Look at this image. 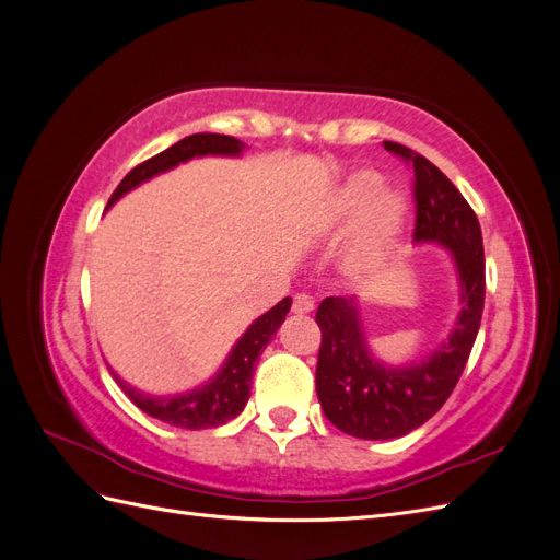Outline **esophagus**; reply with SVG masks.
<instances>
[{"mask_svg": "<svg viewBox=\"0 0 560 560\" xmlns=\"http://www.w3.org/2000/svg\"><path fill=\"white\" fill-rule=\"evenodd\" d=\"M313 308H315V303H313V299H311L308 294H296V296H294V301H292V313L306 315V313H311Z\"/></svg>", "mask_w": 560, "mask_h": 560, "instance_id": "1", "label": "esophagus"}]
</instances>
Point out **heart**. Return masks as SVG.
<instances>
[{
    "instance_id": "b5f03b06",
    "label": "heart",
    "mask_w": 560,
    "mask_h": 560,
    "mask_svg": "<svg viewBox=\"0 0 560 560\" xmlns=\"http://www.w3.org/2000/svg\"><path fill=\"white\" fill-rule=\"evenodd\" d=\"M374 171L352 173L327 202V226L354 228L343 249V268L350 276H371L381 270L401 241L406 198L395 189H381Z\"/></svg>"
}]
</instances>
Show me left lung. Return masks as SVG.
I'll return each mask as SVG.
<instances>
[{"instance_id":"left-lung-1","label":"left lung","mask_w":560,"mask_h":560,"mask_svg":"<svg viewBox=\"0 0 560 560\" xmlns=\"http://www.w3.org/2000/svg\"><path fill=\"white\" fill-rule=\"evenodd\" d=\"M383 147L413 165V241L451 249L460 282V315L448 341L430 358L411 366H387L366 348L358 299L327 296L319 303L317 399L338 430L360 439L404 436L442 409L477 341L486 296L483 238L469 202L425 156L399 142H383Z\"/></svg>"}]
</instances>
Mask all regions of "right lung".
Masks as SVG:
<instances>
[{"label":"right lung","mask_w":560,"mask_h":560,"mask_svg":"<svg viewBox=\"0 0 560 560\" xmlns=\"http://www.w3.org/2000/svg\"><path fill=\"white\" fill-rule=\"evenodd\" d=\"M243 149L245 144L241 140L231 138V135H217V132L189 135V138L167 147L154 159L132 167V171L121 179V184L116 186V191L109 198V206H114L118 198L128 194L130 189H135V186H140L142 182L156 177L165 171H173V167L179 163H186L196 156H241ZM290 306H292V299L284 296L268 313L254 319L247 327V331L238 338V343H235L233 350L229 352V358L224 366L217 371V376L202 387L191 389V393L173 395V397H151L118 378L114 371L112 376L116 378L118 387L128 395V399L151 418H159L167 422V425L184 428V430L219 428L245 409L259 354L268 346L270 338H273V334L280 329L287 313H290Z\"/></svg>","instance_id":"1"}]
</instances>
